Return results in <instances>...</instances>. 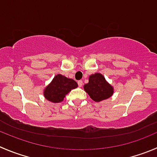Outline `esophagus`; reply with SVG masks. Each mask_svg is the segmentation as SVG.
<instances>
[{"label":"esophagus","mask_w":157,"mask_h":157,"mask_svg":"<svg viewBox=\"0 0 157 157\" xmlns=\"http://www.w3.org/2000/svg\"><path fill=\"white\" fill-rule=\"evenodd\" d=\"M77 83H78V86H82V85H83V81H82V80H79L78 82H77Z\"/></svg>","instance_id":"esophagus-1"}]
</instances>
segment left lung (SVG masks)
<instances>
[{
  "label": "left lung",
  "instance_id": "obj_1",
  "mask_svg": "<svg viewBox=\"0 0 157 157\" xmlns=\"http://www.w3.org/2000/svg\"><path fill=\"white\" fill-rule=\"evenodd\" d=\"M85 91L92 100L96 102L106 100L113 94V88L105 80L100 74H95L90 76L89 82L83 86Z\"/></svg>",
  "mask_w": 157,
  "mask_h": 157
}]
</instances>
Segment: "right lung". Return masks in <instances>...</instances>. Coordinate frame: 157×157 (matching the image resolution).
Masks as SVG:
<instances>
[{
  "mask_svg": "<svg viewBox=\"0 0 157 157\" xmlns=\"http://www.w3.org/2000/svg\"><path fill=\"white\" fill-rule=\"evenodd\" d=\"M77 86V82L73 79L57 74L45 89L44 97L53 103H60L63 101L66 94Z\"/></svg>",
  "mask_w": 157,
  "mask_h": 157,
  "instance_id": "obj_1",
  "label": "right lung"
}]
</instances>
